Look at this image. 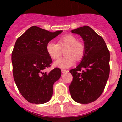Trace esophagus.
<instances>
[{"instance_id":"obj_1","label":"esophagus","mask_w":122,"mask_h":122,"mask_svg":"<svg viewBox=\"0 0 122 122\" xmlns=\"http://www.w3.org/2000/svg\"><path fill=\"white\" fill-rule=\"evenodd\" d=\"M68 71L66 70H65V69H62V72L63 73H66V72H68Z\"/></svg>"}]
</instances>
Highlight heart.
<instances>
[{"instance_id": "obj_1", "label": "heart", "mask_w": 122, "mask_h": 122, "mask_svg": "<svg viewBox=\"0 0 122 122\" xmlns=\"http://www.w3.org/2000/svg\"><path fill=\"white\" fill-rule=\"evenodd\" d=\"M65 55L62 59L54 63V65L65 68L72 66L75 62L81 60L86 52V46L82 42L77 41V38L71 34H66L59 38L58 43L50 41L46 45V51L53 60H57L62 54V49H65Z\"/></svg>"}]
</instances>
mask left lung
Segmentation results:
<instances>
[{"mask_svg": "<svg viewBox=\"0 0 122 122\" xmlns=\"http://www.w3.org/2000/svg\"><path fill=\"white\" fill-rule=\"evenodd\" d=\"M71 32L81 36L86 52L78 66L70 70L73 78L69 90L76 102L88 104L97 100L104 91L109 76V51L103 38L90 27Z\"/></svg>", "mask_w": 122, "mask_h": 122, "instance_id": "obj_1", "label": "left lung"}]
</instances>
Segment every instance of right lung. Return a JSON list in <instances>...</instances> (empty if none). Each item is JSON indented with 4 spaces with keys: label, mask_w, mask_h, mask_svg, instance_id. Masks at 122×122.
<instances>
[{
    "label": "right lung",
    "mask_w": 122,
    "mask_h": 122,
    "mask_svg": "<svg viewBox=\"0 0 122 122\" xmlns=\"http://www.w3.org/2000/svg\"><path fill=\"white\" fill-rule=\"evenodd\" d=\"M62 32H50L32 26L15 43L11 54L14 81L29 103L43 104L52 97L54 83L60 78L62 71L59 68L45 71L52 63L46 45Z\"/></svg>",
    "instance_id": "obj_1"
}]
</instances>
